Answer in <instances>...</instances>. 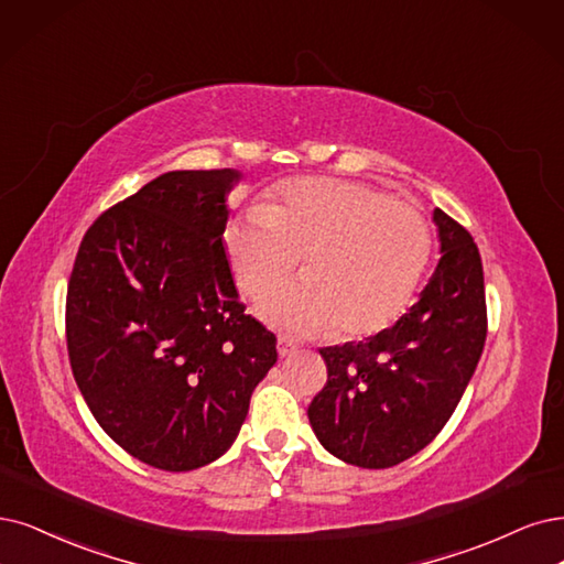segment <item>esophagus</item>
Segmentation results:
<instances>
[{
  "instance_id": "1",
  "label": "esophagus",
  "mask_w": 564,
  "mask_h": 564,
  "mask_svg": "<svg viewBox=\"0 0 564 564\" xmlns=\"http://www.w3.org/2000/svg\"><path fill=\"white\" fill-rule=\"evenodd\" d=\"M276 348H279V356H281V358H288V356H293V352L297 350V344L290 341L288 337H279Z\"/></svg>"
}]
</instances>
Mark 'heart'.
<instances>
[{"mask_svg":"<svg viewBox=\"0 0 564 564\" xmlns=\"http://www.w3.org/2000/svg\"><path fill=\"white\" fill-rule=\"evenodd\" d=\"M237 285L262 297L293 274L304 281L269 295L260 314L288 332L337 337L386 329L411 302L432 250V229L413 206L339 178H295L274 199L225 227Z\"/></svg>","mask_w":564,"mask_h":564,"instance_id":"obj_1","label":"heart"}]
</instances>
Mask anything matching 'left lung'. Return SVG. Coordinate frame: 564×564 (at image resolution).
I'll list each match as a JSON object with an SVG mask.
<instances>
[{
  "label": "left lung",
  "mask_w": 564,
  "mask_h": 564,
  "mask_svg": "<svg viewBox=\"0 0 564 564\" xmlns=\"http://www.w3.org/2000/svg\"><path fill=\"white\" fill-rule=\"evenodd\" d=\"M442 258L421 300L365 341L321 348L327 383L308 404L318 442L339 460L386 469L448 423L484 352V264L467 229L434 208Z\"/></svg>",
  "instance_id": "1"
}]
</instances>
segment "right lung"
<instances>
[{"label":"right lung","mask_w":564,"mask_h":564,"mask_svg":"<svg viewBox=\"0 0 564 564\" xmlns=\"http://www.w3.org/2000/svg\"><path fill=\"white\" fill-rule=\"evenodd\" d=\"M235 170L166 172L104 212L67 288V350L95 421L137 460L204 467L232 446L276 337L225 256Z\"/></svg>","instance_id":"1"}]
</instances>
